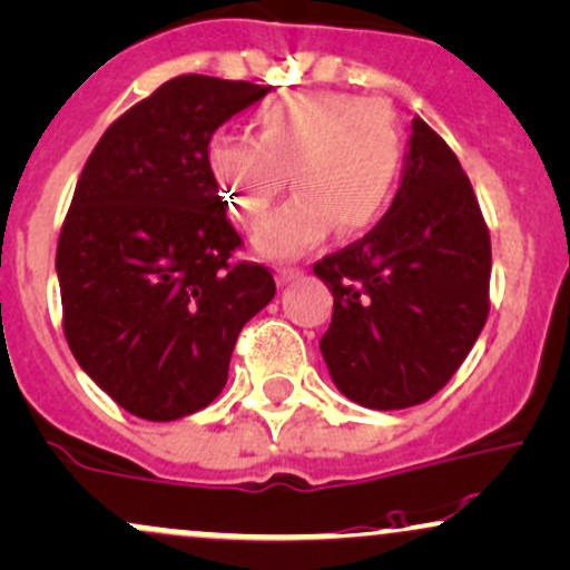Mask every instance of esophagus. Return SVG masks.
Listing matches in <instances>:
<instances>
[{
  "label": "esophagus",
  "instance_id": "esophagus-1",
  "mask_svg": "<svg viewBox=\"0 0 570 570\" xmlns=\"http://www.w3.org/2000/svg\"><path fill=\"white\" fill-rule=\"evenodd\" d=\"M275 275H278V284H292V281L303 275V267L295 265H278L275 267Z\"/></svg>",
  "mask_w": 570,
  "mask_h": 570
}]
</instances>
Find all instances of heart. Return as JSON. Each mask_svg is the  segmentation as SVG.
Wrapping results in <instances>:
<instances>
[{
	"instance_id": "1",
	"label": "heart",
	"mask_w": 570,
	"mask_h": 570,
	"mask_svg": "<svg viewBox=\"0 0 570 570\" xmlns=\"http://www.w3.org/2000/svg\"><path fill=\"white\" fill-rule=\"evenodd\" d=\"M205 156L229 210L246 227L265 222L289 173L295 199L262 229L256 246L295 254L333 227L343 237L376 227L395 203L405 137L386 105L303 91L259 110L256 140L218 129Z\"/></svg>"
}]
</instances>
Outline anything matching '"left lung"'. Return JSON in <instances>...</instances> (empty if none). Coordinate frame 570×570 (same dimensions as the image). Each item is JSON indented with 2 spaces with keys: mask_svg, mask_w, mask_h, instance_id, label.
Returning a JSON list of instances; mask_svg holds the SVG:
<instances>
[{
  "mask_svg": "<svg viewBox=\"0 0 570 570\" xmlns=\"http://www.w3.org/2000/svg\"><path fill=\"white\" fill-rule=\"evenodd\" d=\"M314 273L333 289L318 348L348 400L411 409L458 373L490 314V229L460 159L422 118L386 216Z\"/></svg>",
  "mask_w": 570,
  "mask_h": 570,
  "instance_id": "8db88e82",
  "label": "left lung"
}]
</instances>
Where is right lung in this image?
I'll return each mask as SVG.
<instances>
[{
  "mask_svg": "<svg viewBox=\"0 0 570 570\" xmlns=\"http://www.w3.org/2000/svg\"><path fill=\"white\" fill-rule=\"evenodd\" d=\"M271 89L178 75L105 129L56 246L70 352L121 409L173 422L214 403L273 273L235 262L243 237L208 167V140Z\"/></svg>",
  "mask_w": 570,
  "mask_h": 570,
  "instance_id": "1",
  "label": "right lung"
}]
</instances>
